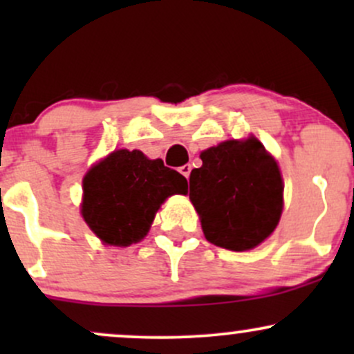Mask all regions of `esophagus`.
Here are the masks:
<instances>
[{
    "label": "esophagus",
    "instance_id": "obj_1",
    "mask_svg": "<svg viewBox=\"0 0 354 354\" xmlns=\"http://www.w3.org/2000/svg\"><path fill=\"white\" fill-rule=\"evenodd\" d=\"M180 173H181L185 178H188L189 173H191V165H183L181 168H180Z\"/></svg>",
    "mask_w": 354,
    "mask_h": 354
}]
</instances>
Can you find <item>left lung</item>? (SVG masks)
Instances as JSON below:
<instances>
[{
	"label": "left lung",
	"mask_w": 354,
	"mask_h": 354,
	"mask_svg": "<svg viewBox=\"0 0 354 354\" xmlns=\"http://www.w3.org/2000/svg\"><path fill=\"white\" fill-rule=\"evenodd\" d=\"M189 174V200L206 239L246 251L273 233L283 211L278 165L256 138L230 140L201 153Z\"/></svg>",
	"instance_id": "1"
}]
</instances>
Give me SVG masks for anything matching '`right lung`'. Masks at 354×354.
<instances>
[{
    "instance_id": "add662e5",
    "label": "right lung",
    "mask_w": 354,
    "mask_h": 354,
    "mask_svg": "<svg viewBox=\"0 0 354 354\" xmlns=\"http://www.w3.org/2000/svg\"><path fill=\"white\" fill-rule=\"evenodd\" d=\"M83 191L81 213L93 233L106 245L128 246L146 236L166 198L188 193V181L161 160L118 149L89 169Z\"/></svg>"
}]
</instances>
